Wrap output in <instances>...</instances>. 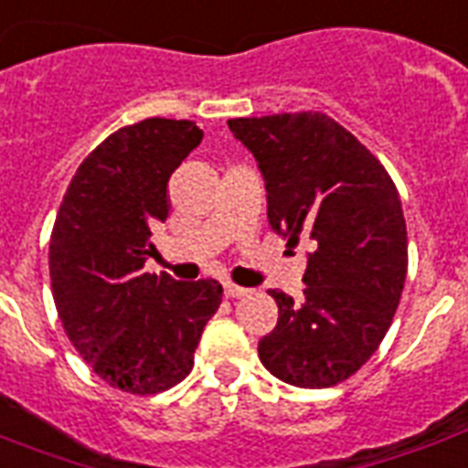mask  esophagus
Instances as JSON below:
<instances>
[{"instance_id":"esophagus-1","label":"esophagus","mask_w":468,"mask_h":468,"mask_svg":"<svg viewBox=\"0 0 468 468\" xmlns=\"http://www.w3.org/2000/svg\"><path fill=\"white\" fill-rule=\"evenodd\" d=\"M223 290H226V297H245L250 290H245V287H238V284H233V282H226L223 284Z\"/></svg>"}]
</instances>
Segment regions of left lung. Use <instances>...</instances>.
Wrapping results in <instances>:
<instances>
[{
  "label": "left lung",
  "mask_w": 468,
  "mask_h": 468,
  "mask_svg": "<svg viewBox=\"0 0 468 468\" xmlns=\"http://www.w3.org/2000/svg\"><path fill=\"white\" fill-rule=\"evenodd\" d=\"M265 178L267 220L306 242L304 299L272 290L280 319L258 344L274 378L331 388L376 353L400 304L408 228L398 188L351 132L321 112L228 120Z\"/></svg>",
  "instance_id": "8db88e82"
}]
</instances>
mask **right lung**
<instances>
[{
  "mask_svg": "<svg viewBox=\"0 0 468 468\" xmlns=\"http://www.w3.org/2000/svg\"><path fill=\"white\" fill-rule=\"evenodd\" d=\"M203 132L149 117L122 127L78 166L48 245L53 302L70 344L107 385L154 395L194 368L203 326L218 312L216 280L144 272L152 228L169 216V178Z\"/></svg>",
  "mask_w": 468,
  "mask_h": 468,
  "instance_id": "add662e5",
  "label": "right lung"
}]
</instances>
